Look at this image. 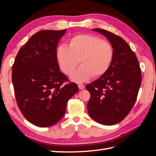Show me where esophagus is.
Segmentation results:
<instances>
[{"label":"esophagus","instance_id":"esophagus-1","mask_svg":"<svg viewBox=\"0 0 156 156\" xmlns=\"http://www.w3.org/2000/svg\"><path fill=\"white\" fill-rule=\"evenodd\" d=\"M78 88L80 89V90H82V89H84L85 88V86L84 84H78Z\"/></svg>","mask_w":156,"mask_h":156}]
</instances>
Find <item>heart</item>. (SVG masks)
Returning a JSON list of instances; mask_svg holds the SVG:
<instances>
[{
  "instance_id": "heart-1",
  "label": "heart",
  "mask_w": 156,
  "mask_h": 156,
  "mask_svg": "<svg viewBox=\"0 0 156 156\" xmlns=\"http://www.w3.org/2000/svg\"><path fill=\"white\" fill-rule=\"evenodd\" d=\"M56 55L59 67L67 75L74 72L80 60L81 66L71 79L80 83L106 73L113 59L114 50L110 43L98 36L80 34L69 39L68 46L59 45Z\"/></svg>"
}]
</instances>
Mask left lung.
I'll return each instance as SVG.
<instances>
[{"label":"left lung","instance_id":"8db88e82","mask_svg":"<svg viewBox=\"0 0 156 156\" xmlns=\"http://www.w3.org/2000/svg\"><path fill=\"white\" fill-rule=\"evenodd\" d=\"M92 31L108 39L114 55L106 73L86 86L90 94L87 110L96 122L112 125L123 120L134 106L141 83V68L135 53L123 39L102 29Z\"/></svg>","mask_w":156,"mask_h":156}]
</instances>
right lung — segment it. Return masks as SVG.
Masks as SVG:
<instances>
[{
	"label": "right lung",
	"mask_w": 156,
	"mask_h": 156,
	"mask_svg": "<svg viewBox=\"0 0 156 156\" xmlns=\"http://www.w3.org/2000/svg\"><path fill=\"white\" fill-rule=\"evenodd\" d=\"M66 32L42 30L19 49L12 67V82L18 107L25 118L40 127L54 125L66 112L68 101L78 91L60 72L56 55Z\"/></svg>",
	"instance_id": "1"
}]
</instances>
